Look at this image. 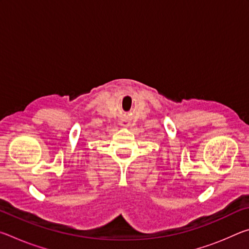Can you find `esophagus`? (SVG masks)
Wrapping results in <instances>:
<instances>
[{"label":"esophagus","mask_w":249,"mask_h":249,"mask_svg":"<svg viewBox=\"0 0 249 249\" xmlns=\"http://www.w3.org/2000/svg\"><path fill=\"white\" fill-rule=\"evenodd\" d=\"M123 125H124V124H123Z\"/></svg>","instance_id":"obj_1"}]
</instances>
